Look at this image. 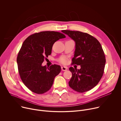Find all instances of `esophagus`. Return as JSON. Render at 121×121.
<instances>
[{
  "label": "esophagus",
  "instance_id": "34e87169",
  "mask_svg": "<svg viewBox=\"0 0 121 121\" xmlns=\"http://www.w3.org/2000/svg\"><path fill=\"white\" fill-rule=\"evenodd\" d=\"M61 69L62 71H66L67 70V67L66 66H63L61 67Z\"/></svg>",
  "mask_w": 121,
  "mask_h": 121
}]
</instances>
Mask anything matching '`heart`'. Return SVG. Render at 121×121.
<instances>
[{"instance_id": "obj_1", "label": "heart", "mask_w": 121, "mask_h": 121, "mask_svg": "<svg viewBox=\"0 0 121 121\" xmlns=\"http://www.w3.org/2000/svg\"><path fill=\"white\" fill-rule=\"evenodd\" d=\"M58 61L59 62H60L61 63L63 64H65L67 62V60H66V58L65 57H61V58H59Z\"/></svg>"}]
</instances>
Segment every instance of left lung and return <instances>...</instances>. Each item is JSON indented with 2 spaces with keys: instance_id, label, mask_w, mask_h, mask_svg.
Listing matches in <instances>:
<instances>
[{
  "instance_id": "left-lung-1",
  "label": "left lung",
  "mask_w": 121,
  "mask_h": 121,
  "mask_svg": "<svg viewBox=\"0 0 121 121\" xmlns=\"http://www.w3.org/2000/svg\"><path fill=\"white\" fill-rule=\"evenodd\" d=\"M62 32L75 41L72 64L81 67L80 69L72 67L69 68L72 74L69 86L78 92L88 91L98 84L104 73L106 59L101 44L87 33L69 30Z\"/></svg>"
}]
</instances>
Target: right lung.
Returning <instances> with one entry per match:
<instances>
[{"instance_id": "right-lung-1", "label": "right lung", "mask_w": 121, "mask_h": 121, "mask_svg": "<svg viewBox=\"0 0 121 121\" xmlns=\"http://www.w3.org/2000/svg\"><path fill=\"white\" fill-rule=\"evenodd\" d=\"M65 37L59 32L45 31L33 34L24 41L17 62L22 80L33 92L40 94L48 91L55 78L60 72L59 65L47 67L42 64L44 58L51 54L54 43Z\"/></svg>"}]
</instances>
